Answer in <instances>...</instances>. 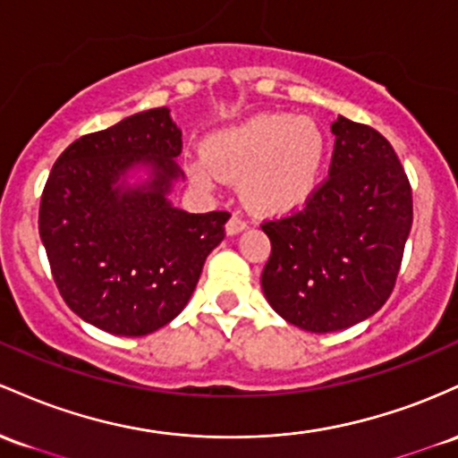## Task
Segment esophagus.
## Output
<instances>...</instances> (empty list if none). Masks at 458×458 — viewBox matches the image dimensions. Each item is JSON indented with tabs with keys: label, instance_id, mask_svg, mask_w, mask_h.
<instances>
[{
	"label": "esophagus",
	"instance_id": "esophagus-1",
	"mask_svg": "<svg viewBox=\"0 0 458 458\" xmlns=\"http://www.w3.org/2000/svg\"><path fill=\"white\" fill-rule=\"evenodd\" d=\"M246 220L242 218L240 214H231V218L227 220V233L233 235V233H240V231L246 229Z\"/></svg>",
	"mask_w": 458,
	"mask_h": 458
}]
</instances>
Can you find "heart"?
Masks as SVG:
<instances>
[{"label": "heart", "instance_id": "obj_1", "mask_svg": "<svg viewBox=\"0 0 458 458\" xmlns=\"http://www.w3.org/2000/svg\"><path fill=\"white\" fill-rule=\"evenodd\" d=\"M208 157L190 162L201 186L223 177L242 182V197L264 214H281L311 197L325 162V136L310 118L261 114L216 133L205 145Z\"/></svg>", "mask_w": 458, "mask_h": 458}]
</instances>
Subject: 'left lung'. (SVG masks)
Instances as JSON below:
<instances>
[{"label": "left lung", "mask_w": 458, "mask_h": 458, "mask_svg": "<svg viewBox=\"0 0 458 458\" xmlns=\"http://www.w3.org/2000/svg\"><path fill=\"white\" fill-rule=\"evenodd\" d=\"M331 131L328 177L301 209L261 225L272 244L261 290L281 318L311 333L381 310L413 223L409 177L387 138L344 116Z\"/></svg>", "instance_id": "obj_1"}]
</instances>
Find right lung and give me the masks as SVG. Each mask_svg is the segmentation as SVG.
I'll use <instances>...</instances> for the list:
<instances>
[{"mask_svg": "<svg viewBox=\"0 0 458 458\" xmlns=\"http://www.w3.org/2000/svg\"><path fill=\"white\" fill-rule=\"evenodd\" d=\"M179 153L182 131L168 107H153L77 138L55 160L38 231L60 296L81 320L140 337L168 325L192 296L231 214L173 208ZM140 163L152 168L147 184L115 186Z\"/></svg>", "mask_w": 458, "mask_h": 458, "instance_id": "obj_1", "label": "right lung"}]
</instances>
